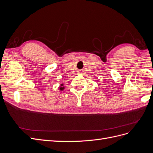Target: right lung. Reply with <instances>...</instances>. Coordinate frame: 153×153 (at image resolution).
<instances>
[{
    "label": "right lung",
    "instance_id": "right-lung-1",
    "mask_svg": "<svg viewBox=\"0 0 153 153\" xmlns=\"http://www.w3.org/2000/svg\"><path fill=\"white\" fill-rule=\"evenodd\" d=\"M63 85H64L63 84H61V85H60V87H59V90L60 91H62V90L64 89V87H62Z\"/></svg>",
    "mask_w": 153,
    "mask_h": 153
}]
</instances>
